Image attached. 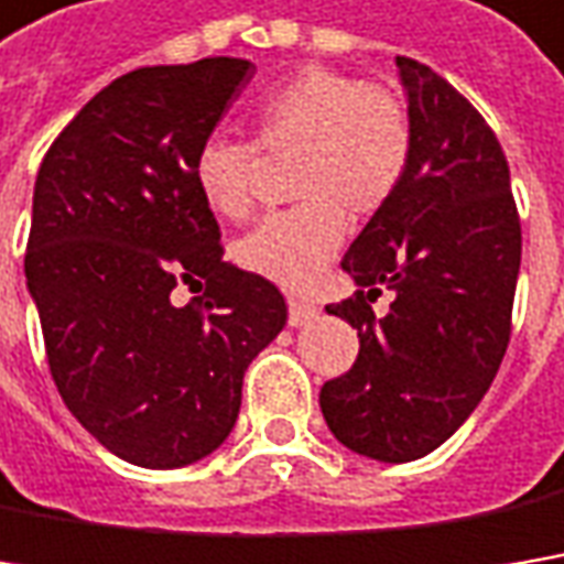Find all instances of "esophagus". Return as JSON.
Listing matches in <instances>:
<instances>
[{
	"label": "esophagus",
	"mask_w": 564,
	"mask_h": 564,
	"mask_svg": "<svg viewBox=\"0 0 564 564\" xmlns=\"http://www.w3.org/2000/svg\"><path fill=\"white\" fill-rule=\"evenodd\" d=\"M313 318H318V310H315L313 303H306V300H290V325H293V328L310 325Z\"/></svg>",
	"instance_id": "esophagus-1"
}]
</instances>
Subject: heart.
I'll use <instances>...</instances> for the list:
<instances>
[{"label":"heart","mask_w":564,"mask_h":564,"mask_svg":"<svg viewBox=\"0 0 564 564\" xmlns=\"http://www.w3.org/2000/svg\"><path fill=\"white\" fill-rule=\"evenodd\" d=\"M254 147L207 137L194 155V191L210 214L251 210L258 149L290 159L293 210L261 219L236 242V261L271 283L303 290L338 254L348 216L367 219L392 200L412 159V117L386 85H364L328 66H303L264 91L251 111Z\"/></svg>","instance_id":"1"}]
</instances>
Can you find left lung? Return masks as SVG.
<instances>
[{
	"label": "left lung",
	"mask_w": 564,
	"mask_h": 564,
	"mask_svg": "<svg viewBox=\"0 0 564 564\" xmlns=\"http://www.w3.org/2000/svg\"><path fill=\"white\" fill-rule=\"evenodd\" d=\"M395 66L412 159L341 258L360 290L328 313L357 328L360 354L318 392L328 431L380 463L427 456L476 412L508 350L520 274V219L498 137L447 79L409 56ZM382 285L397 300L373 316Z\"/></svg>",
	"instance_id": "obj_1"
}]
</instances>
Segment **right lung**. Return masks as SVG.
<instances>
[{"instance_id": "1", "label": "right lung", "mask_w": 564, "mask_h": 564, "mask_svg": "<svg viewBox=\"0 0 564 564\" xmlns=\"http://www.w3.org/2000/svg\"><path fill=\"white\" fill-rule=\"evenodd\" d=\"M254 66L210 56L101 88L53 140L24 254L53 382L115 456L178 469L236 427L242 377L286 325L281 290L223 261L194 155ZM178 282L204 285L187 307Z\"/></svg>"}]
</instances>
